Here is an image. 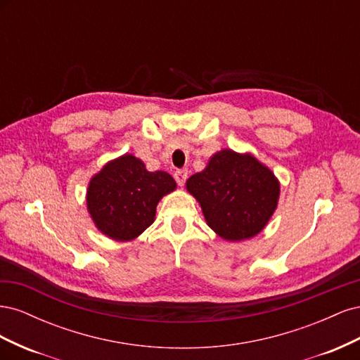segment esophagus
Listing matches in <instances>:
<instances>
[{
    "mask_svg": "<svg viewBox=\"0 0 360 360\" xmlns=\"http://www.w3.org/2000/svg\"><path fill=\"white\" fill-rule=\"evenodd\" d=\"M174 179H176V181L180 184V186H183L184 181H186L188 179V171L186 169H179L174 172Z\"/></svg>",
    "mask_w": 360,
    "mask_h": 360,
    "instance_id": "1",
    "label": "esophagus"
}]
</instances>
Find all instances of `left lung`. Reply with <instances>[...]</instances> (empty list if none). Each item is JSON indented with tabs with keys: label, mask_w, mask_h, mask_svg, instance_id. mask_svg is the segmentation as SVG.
I'll return each mask as SVG.
<instances>
[{
	"label": "left lung",
	"mask_w": 360,
	"mask_h": 360,
	"mask_svg": "<svg viewBox=\"0 0 360 360\" xmlns=\"http://www.w3.org/2000/svg\"><path fill=\"white\" fill-rule=\"evenodd\" d=\"M204 219L226 242H243L264 230L278 209L281 183L250 153L222 148L186 181Z\"/></svg>",
	"instance_id": "8db88e82"
}]
</instances>
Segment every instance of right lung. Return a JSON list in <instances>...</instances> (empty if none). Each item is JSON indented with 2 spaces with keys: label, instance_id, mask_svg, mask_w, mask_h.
Here are the masks:
<instances>
[{
  "label": "right lung",
  "instance_id": "right-lung-1",
  "mask_svg": "<svg viewBox=\"0 0 360 360\" xmlns=\"http://www.w3.org/2000/svg\"><path fill=\"white\" fill-rule=\"evenodd\" d=\"M176 189L168 172H151L139 158L124 153L108 160L90 179L86 212L108 238L132 242L155 222L159 201Z\"/></svg>",
  "mask_w": 360,
  "mask_h": 360
}]
</instances>
